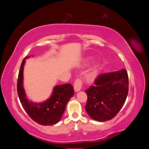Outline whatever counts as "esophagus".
<instances>
[{
  "instance_id": "obj_1",
  "label": "esophagus",
  "mask_w": 149,
  "mask_h": 149,
  "mask_svg": "<svg viewBox=\"0 0 149 149\" xmlns=\"http://www.w3.org/2000/svg\"><path fill=\"white\" fill-rule=\"evenodd\" d=\"M82 85H83V82H82V80L79 79V78H77L74 81V90L75 92H78L81 89L82 87Z\"/></svg>"
}]
</instances>
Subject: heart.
I'll return each instance as SVG.
<instances>
[{
  "mask_svg": "<svg viewBox=\"0 0 149 149\" xmlns=\"http://www.w3.org/2000/svg\"><path fill=\"white\" fill-rule=\"evenodd\" d=\"M96 74H97V70L95 68L92 70L91 72L90 75H91V77H94V76H95Z\"/></svg>",
  "mask_w": 149,
  "mask_h": 149,
  "instance_id": "1",
  "label": "heart"
}]
</instances>
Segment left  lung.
I'll use <instances>...</instances> for the list:
<instances>
[{
  "instance_id": "obj_1",
  "label": "left lung",
  "mask_w": 149,
  "mask_h": 149,
  "mask_svg": "<svg viewBox=\"0 0 149 149\" xmlns=\"http://www.w3.org/2000/svg\"><path fill=\"white\" fill-rule=\"evenodd\" d=\"M85 91L87 95L85 110L92 119L104 122L117 115L122 108L129 91L127 72L119 71L98 75Z\"/></svg>"
}]
</instances>
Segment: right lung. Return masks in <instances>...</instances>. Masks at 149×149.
Returning a JSON list of instances; mask_svg holds the SVG:
<instances>
[{
  "mask_svg": "<svg viewBox=\"0 0 149 149\" xmlns=\"http://www.w3.org/2000/svg\"><path fill=\"white\" fill-rule=\"evenodd\" d=\"M23 60L17 78V91L22 107L31 119L39 124L52 125L61 119L69 100L74 95V91L70 84L56 85L49 99L41 103H33L27 99L23 87V70L25 60Z\"/></svg>",
  "mask_w": 149,
  "mask_h": 149,
  "instance_id": "right-lung-1",
  "label": "right lung"
}]
</instances>
